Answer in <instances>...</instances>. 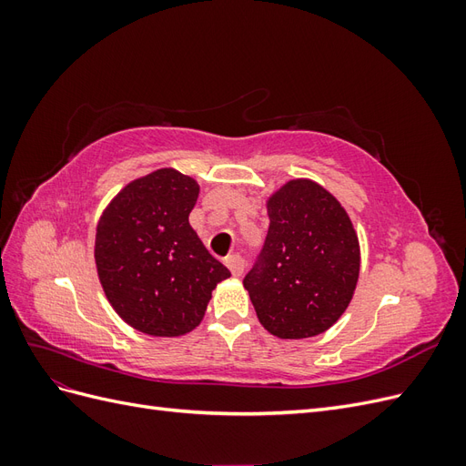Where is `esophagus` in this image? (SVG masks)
Segmentation results:
<instances>
[{
  "instance_id": "obj_1",
  "label": "esophagus",
  "mask_w": 466,
  "mask_h": 466,
  "mask_svg": "<svg viewBox=\"0 0 466 466\" xmlns=\"http://www.w3.org/2000/svg\"><path fill=\"white\" fill-rule=\"evenodd\" d=\"M225 264H228V268H229L231 274H233L235 278L243 276V272H245V260H243L241 257H238V255L228 257V258H225Z\"/></svg>"
}]
</instances>
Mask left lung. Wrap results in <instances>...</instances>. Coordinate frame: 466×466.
<instances>
[{
	"label": "left lung",
	"instance_id": "obj_1",
	"mask_svg": "<svg viewBox=\"0 0 466 466\" xmlns=\"http://www.w3.org/2000/svg\"><path fill=\"white\" fill-rule=\"evenodd\" d=\"M270 228L243 284L262 327L286 340L329 330L354 298L360 241L346 209L309 178L266 202Z\"/></svg>",
	"mask_w": 466,
	"mask_h": 466
}]
</instances>
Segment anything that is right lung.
Here are the masks:
<instances>
[{
	"label": "right lung",
	"instance_id": "right-lung-1",
	"mask_svg": "<svg viewBox=\"0 0 466 466\" xmlns=\"http://www.w3.org/2000/svg\"><path fill=\"white\" fill-rule=\"evenodd\" d=\"M200 187L177 168L126 185L96 223V274L112 309L149 336H182L204 319L231 272L209 255L188 216Z\"/></svg>",
	"mask_w": 466,
	"mask_h": 466
}]
</instances>
